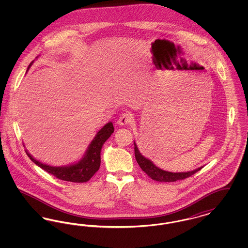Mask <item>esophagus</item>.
Wrapping results in <instances>:
<instances>
[{
  "label": "esophagus",
  "instance_id": "1",
  "mask_svg": "<svg viewBox=\"0 0 248 248\" xmlns=\"http://www.w3.org/2000/svg\"><path fill=\"white\" fill-rule=\"evenodd\" d=\"M132 114H130V113H123L121 116H120V118L117 120V124L120 125V126H124V125H126V124H128L131 123V121H132Z\"/></svg>",
  "mask_w": 248,
  "mask_h": 248
}]
</instances>
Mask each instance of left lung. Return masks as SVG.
Returning <instances> with one entry per match:
<instances>
[{
  "label": "left lung",
  "mask_w": 248,
  "mask_h": 248,
  "mask_svg": "<svg viewBox=\"0 0 248 248\" xmlns=\"http://www.w3.org/2000/svg\"><path fill=\"white\" fill-rule=\"evenodd\" d=\"M134 145H135V157H136V160H137L138 164L149 177H151L152 179H154V180H156V181H159V182H174V181H177V180H180V179H184V178L190 177L191 175L195 174L196 172H198L199 170L202 168V166H201L199 168H197L195 170H192V171L178 172V173L165 171V170L157 167L151 160L144 157L140 154L136 142H134Z\"/></svg>",
  "instance_id": "left-lung-1"
}]
</instances>
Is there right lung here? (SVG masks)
Instances as JSON below:
<instances>
[{
    "instance_id": "add662e5",
    "label": "right lung",
    "mask_w": 248,
    "mask_h": 248,
    "mask_svg": "<svg viewBox=\"0 0 248 248\" xmlns=\"http://www.w3.org/2000/svg\"><path fill=\"white\" fill-rule=\"evenodd\" d=\"M32 63L33 61L30 64L29 68L32 65ZM113 132L114 127L112 123H107L106 124L96 133L93 140L87 147V150L85 154H83L82 159L71 165L65 166H52L46 164H43L42 162L36 160L27 150L26 154L36 165H38L49 174L58 177L59 179L70 182L83 183L88 181L99 169L101 162L100 153L102 146Z\"/></svg>"
}]
</instances>
